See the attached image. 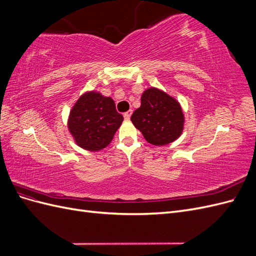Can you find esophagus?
<instances>
[{"label":"esophagus","instance_id":"obj_1","mask_svg":"<svg viewBox=\"0 0 256 256\" xmlns=\"http://www.w3.org/2000/svg\"><path fill=\"white\" fill-rule=\"evenodd\" d=\"M131 114H132V110H129V111H127V112L124 113V118H125V120H128L130 118Z\"/></svg>","mask_w":256,"mask_h":256}]
</instances>
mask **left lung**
<instances>
[{"label":"left lung","mask_w":256,"mask_h":256,"mask_svg":"<svg viewBox=\"0 0 256 256\" xmlns=\"http://www.w3.org/2000/svg\"><path fill=\"white\" fill-rule=\"evenodd\" d=\"M131 122L141 131L147 142L162 146L180 136L184 118L176 99L152 88L142 94L141 106L131 115Z\"/></svg>","instance_id":"left-lung-1"}]
</instances>
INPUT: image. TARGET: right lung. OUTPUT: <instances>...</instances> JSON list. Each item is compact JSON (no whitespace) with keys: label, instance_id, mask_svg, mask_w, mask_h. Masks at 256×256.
<instances>
[{"label":"right lung","instance_id":"1","mask_svg":"<svg viewBox=\"0 0 256 256\" xmlns=\"http://www.w3.org/2000/svg\"><path fill=\"white\" fill-rule=\"evenodd\" d=\"M122 120L111 97L88 92L74 104L69 114L68 129L80 147L97 152L110 144Z\"/></svg>","mask_w":256,"mask_h":256}]
</instances>
